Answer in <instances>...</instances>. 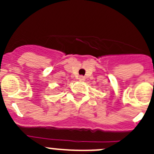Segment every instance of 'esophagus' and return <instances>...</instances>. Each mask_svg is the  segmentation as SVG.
I'll list each match as a JSON object with an SVG mask.
<instances>
[{"mask_svg":"<svg viewBox=\"0 0 154 154\" xmlns=\"http://www.w3.org/2000/svg\"><path fill=\"white\" fill-rule=\"evenodd\" d=\"M79 81H81V82H83V81H85V77H84V76H82V75H80V76H79Z\"/></svg>","mask_w":154,"mask_h":154,"instance_id":"obj_1","label":"esophagus"}]
</instances>
